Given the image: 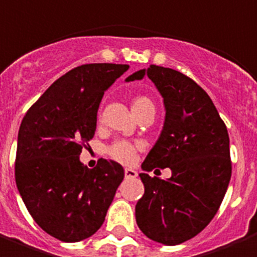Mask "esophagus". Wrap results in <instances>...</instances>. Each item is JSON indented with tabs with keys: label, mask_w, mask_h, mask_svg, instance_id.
I'll list each match as a JSON object with an SVG mask.
<instances>
[{
	"label": "esophagus",
	"mask_w": 257,
	"mask_h": 257,
	"mask_svg": "<svg viewBox=\"0 0 257 257\" xmlns=\"http://www.w3.org/2000/svg\"><path fill=\"white\" fill-rule=\"evenodd\" d=\"M125 177H126V178H135V177H138V172L134 170V169L126 167V169H125Z\"/></svg>",
	"instance_id": "34e87169"
}]
</instances>
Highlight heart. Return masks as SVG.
<instances>
[{"label":"heart","mask_w":257,"mask_h":257,"mask_svg":"<svg viewBox=\"0 0 257 257\" xmlns=\"http://www.w3.org/2000/svg\"><path fill=\"white\" fill-rule=\"evenodd\" d=\"M147 107H151L154 109L153 100L150 99L148 96H144V95H140V96H136L134 100H132V110H134V114L140 111V110L147 109ZM139 150L138 144L129 143V142H125V140H119V142H115L107 148V154L109 157H111L115 161H118L121 163H131L135 161V157H136V151Z\"/></svg>","instance_id":"heart-1"}]
</instances>
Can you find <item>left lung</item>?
Here are the masks:
<instances>
[{
  "label": "left lung",
  "mask_w": 257,
  "mask_h": 257,
  "mask_svg": "<svg viewBox=\"0 0 257 257\" xmlns=\"http://www.w3.org/2000/svg\"><path fill=\"white\" fill-rule=\"evenodd\" d=\"M144 76L162 95L166 114L142 169L169 167L172 177L139 174L144 195L136 204V222L150 240L177 245L199 234L225 197L231 177L229 134L208 94L188 76L150 65L125 81Z\"/></svg>",
  "instance_id": "obj_1"
}]
</instances>
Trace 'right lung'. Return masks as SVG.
<instances>
[{
    "label": "right lung",
    "instance_id": "add662e5",
    "mask_svg": "<svg viewBox=\"0 0 257 257\" xmlns=\"http://www.w3.org/2000/svg\"><path fill=\"white\" fill-rule=\"evenodd\" d=\"M128 69L85 64L69 70L32 104L19 129V193L38 225L64 242L85 240L99 229L123 180L119 163L100 159L88 169L79 157L94 138L104 91Z\"/></svg>",
    "mask_w": 257,
    "mask_h": 257
}]
</instances>
